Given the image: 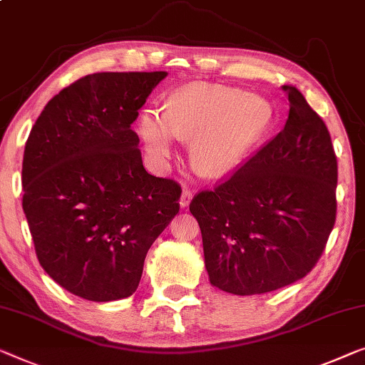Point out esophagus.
Wrapping results in <instances>:
<instances>
[{"label": "esophagus", "mask_w": 365, "mask_h": 365, "mask_svg": "<svg viewBox=\"0 0 365 365\" xmlns=\"http://www.w3.org/2000/svg\"><path fill=\"white\" fill-rule=\"evenodd\" d=\"M193 198V192L190 188L185 187L183 192H182V197H180V206L182 208H187V206L190 205V201H192Z\"/></svg>", "instance_id": "34e87169"}]
</instances>
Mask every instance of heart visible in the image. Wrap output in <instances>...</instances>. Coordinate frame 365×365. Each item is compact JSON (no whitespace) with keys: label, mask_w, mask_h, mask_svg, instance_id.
Masks as SVG:
<instances>
[{"label":"heart","mask_w":365,"mask_h":365,"mask_svg":"<svg viewBox=\"0 0 365 365\" xmlns=\"http://www.w3.org/2000/svg\"><path fill=\"white\" fill-rule=\"evenodd\" d=\"M274 110L265 98L221 85L195 83L170 98L168 110L139 118V135L155 164H165L175 139L191 140L192 164L201 175L222 178L242 164L267 134Z\"/></svg>","instance_id":"b5f03b06"}]
</instances>
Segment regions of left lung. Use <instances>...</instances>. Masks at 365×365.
Segmentation results:
<instances>
[{"label":"left lung","instance_id":"1","mask_svg":"<svg viewBox=\"0 0 365 365\" xmlns=\"http://www.w3.org/2000/svg\"><path fill=\"white\" fill-rule=\"evenodd\" d=\"M285 128L190 211L203 237L211 285L259 295L303 279L336 221L338 160L328 128L295 86L284 85Z\"/></svg>","mask_w":365,"mask_h":365}]
</instances>
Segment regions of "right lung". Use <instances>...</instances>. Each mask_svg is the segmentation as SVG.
Returning <instances> with one entry per match:
<instances>
[{"instance_id": "1", "label": "right lung", "mask_w": 365, "mask_h": 365, "mask_svg": "<svg viewBox=\"0 0 365 365\" xmlns=\"http://www.w3.org/2000/svg\"><path fill=\"white\" fill-rule=\"evenodd\" d=\"M167 72H101L47 103L27 138L23 210L42 269L73 295L138 290L145 254L182 188L145 172L130 124Z\"/></svg>"}]
</instances>
